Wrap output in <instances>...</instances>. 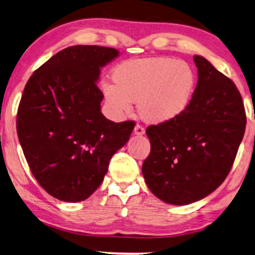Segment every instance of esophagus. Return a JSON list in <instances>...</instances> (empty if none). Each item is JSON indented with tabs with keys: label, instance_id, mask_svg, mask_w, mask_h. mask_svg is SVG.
I'll return each mask as SVG.
<instances>
[{
	"label": "esophagus",
	"instance_id": "obj_1",
	"mask_svg": "<svg viewBox=\"0 0 255 255\" xmlns=\"http://www.w3.org/2000/svg\"><path fill=\"white\" fill-rule=\"evenodd\" d=\"M144 131H145V129H144L143 126H141V125H136V126H135L134 133L136 134V135H143Z\"/></svg>",
	"mask_w": 255,
	"mask_h": 255
}]
</instances>
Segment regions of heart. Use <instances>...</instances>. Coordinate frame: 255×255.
Returning <instances> with one entry per match:
<instances>
[{"label": "heart", "instance_id": "heart-1", "mask_svg": "<svg viewBox=\"0 0 255 255\" xmlns=\"http://www.w3.org/2000/svg\"><path fill=\"white\" fill-rule=\"evenodd\" d=\"M113 84H104L108 107L115 114L129 113L138 101V113L149 124H164L184 113L196 90L195 71L184 60L170 57L135 59L119 65Z\"/></svg>", "mask_w": 255, "mask_h": 255}]
</instances>
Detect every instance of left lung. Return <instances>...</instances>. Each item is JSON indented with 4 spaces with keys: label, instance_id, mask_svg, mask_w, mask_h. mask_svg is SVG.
I'll use <instances>...</instances> for the list:
<instances>
[{
    "label": "left lung",
    "instance_id": "obj_1",
    "mask_svg": "<svg viewBox=\"0 0 255 255\" xmlns=\"http://www.w3.org/2000/svg\"><path fill=\"white\" fill-rule=\"evenodd\" d=\"M198 81L175 120L149 126L150 154L142 164L148 188L163 202L184 205L218 188L232 168L246 127L242 94L210 62L193 57Z\"/></svg>",
    "mask_w": 255,
    "mask_h": 255
}]
</instances>
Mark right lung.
Masks as SVG:
<instances>
[{
    "label": "right lung",
    "instance_id": "add662e5",
    "mask_svg": "<svg viewBox=\"0 0 255 255\" xmlns=\"http://www.w3.org/2000/svg\"><path fill=\"white\" fill-rule=\"evenodd\" d=\"M112 47H66L38 67L23 91L16 128L39 185L63 202H81L99 188L110 161L127 143L134 121L113 122L100 112V67Z\"/></svg>",
    "mask_w": 255,
    "mask_h": 255
}]
</instances>
